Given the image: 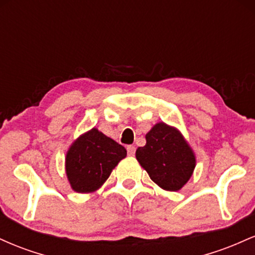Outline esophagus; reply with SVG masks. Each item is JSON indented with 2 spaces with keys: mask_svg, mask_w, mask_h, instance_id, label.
Here are the masks:
<instances>
[{
  "mask_svg": "<svg viewBox=\"0 0 255 255\" xmlns=\"http://www.w3.org/2000/svg\"><path fill=\"white\" fill-rule=\"evenodd\" d=\"M127 152H128V156H134V154H135V146L128 145L127 146Z\"/></svg>",
  "mask_w": 255,
  "mask_h": 255,
  "instance_id": "34e87169",
  "label": "esophagus"
}]
</instances>
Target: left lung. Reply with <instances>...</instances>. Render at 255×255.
Listing matches in <instances>:
<instances>
[{
	"label": "left lung",
	"instance_id": "left-lung-1",
	"mask_svg": "<svg viewBox=\"0 0 255 255\" xmlns=\"http://www.w3.org/2000/svg\"><path fill=\"white\" fill-rule=\"evenodd\" d=\"M151 180L165 191H178L195 168V157L180 131L163 122L146 134V145L135 152Z\"/></svg>",
	"mask_w": 255,
	"mask_h": 255
}]
</instances>
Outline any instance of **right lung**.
I'll return each instance as SVG.
<instances>
[{
  "mask_svg": "<svg viewBox=\"0 0 255 255\" xmlns=\"http://www.w3.org/2000/svg\"><path fill=\"white\" fill-rule=\"evenodd\" d=\"M127 156L122 145L93 128L73 142L66 157V172L78 193L98 189L113 169Z\"/></svg>",
  "mask_w": 255,
  "mask_h": 255,
  "instance_id": "right-lung-1",
  "label": "right lung"
}]
</instances>
